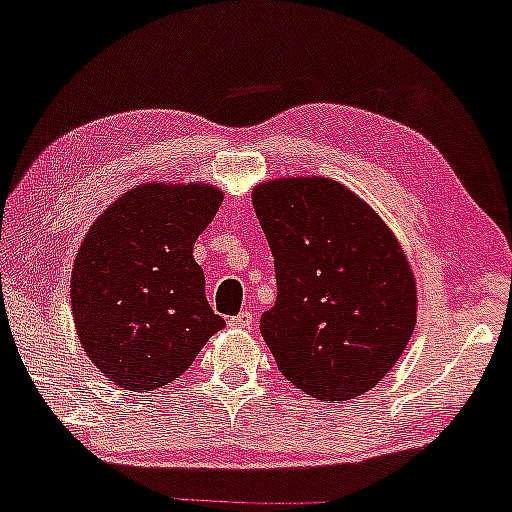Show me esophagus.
<instances>
[{"label":"esophagus","mask_w":512,"mask_h":512,"mask_svg":"<svg viewBox=\"0 0 512 512\" xmlns=\"http://www.w3.org/2000/svg\"><path fill=\"white\" fill-rule=\"evenodd\" d=\"M252 322H255L252 312H240V315L229 319V326H233V329H250Z\"/></svg>","instance_id":"esophagus-1"}]
</instances>
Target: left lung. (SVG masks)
I'll use <instances>...</instances> for the list:
<instances>
[{
	"label": "left lung",
	"instance_id": "left-lung-1",
	"mask_svg": "<svg viewBox=\"0 0 512 512\" xmlns=\"http://www.w3.org/2000/svg\"><path fill=\"white\" fill-rule=\"evenodd\" d=\"M276 269L260 319L281 374L315 400L372 391L417 322V283L384 219L334 178L291 176L252 188Z\"/></svg>",
	"mask_w": 512,
	"mask_h": 512
}]
</instances>
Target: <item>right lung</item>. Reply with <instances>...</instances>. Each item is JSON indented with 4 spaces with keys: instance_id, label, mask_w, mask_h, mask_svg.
Instances as JSON below:
<instances>
[{
    "instance_id": "obj_1",
    "label": "right lung",
    "mask_w": 512,
    "mask_h": 512,
    "mask_svg": "<svg viewBox=\"0 0 512 512\" xmlns=\"http://www.w3.org/2000/svg\"><path fill=\"white\" fill-rule=\"evenodd\" d=\"M221 200L209 183H143L85 233L71 272L73 324L92 365L121 391L171 384L226 326L193 257Z\"/></svg>"
}]
</instances>
